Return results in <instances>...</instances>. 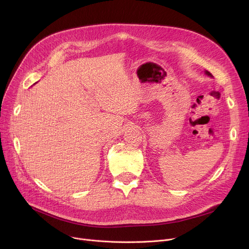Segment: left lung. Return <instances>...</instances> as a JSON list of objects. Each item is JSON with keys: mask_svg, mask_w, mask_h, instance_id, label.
<instances>
[{"mask_svg": "<svg viewBox=\"0 0 249 249\" xmlns=\"http://www.w3.org/2000/svg\"><path fill=\"white\" fill-rule=\"evenodd\" d=\"M205 73H206V74H208V75H210V76H212V74H211L210 72H209L208 71H205Z\"/></svg>", "mask_w": 249, "mask_h": 249, "instance_id": "1", "label": "left lung"}]
</instances>
